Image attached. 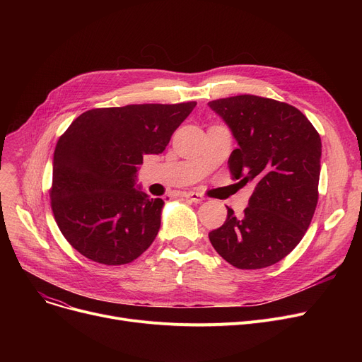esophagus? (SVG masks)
<instances>
[{"label": "esophagus", "mask_w": 362, "mask_h": 362, "mask_svg": "<svg viewBox=\"0 0 362 362\" xmlns=\"http://www.w3.org/2000/svg\"><path fill=\"white\" fill-rule=\"evenodd\" d=\"M182 197H185L186 199H191V201L195 202V204H199V202H202V201L205 199V198H204L201 194H198V192H183Z\"/></svg>", "instance_id": "34e87169"}]
</instances>
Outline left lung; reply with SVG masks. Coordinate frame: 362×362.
I'll list each match as a JSON object with an SVG mask.
<instances>
[{
	"instance_id": "obj_1",
	"label": "left lung",
	"mask_w": 362,
	"mask_h": 362,
	"mask_svg": "<svg viewBox=\"0 0 362 362\" xmlns=\"http://www.w3.org/2000/svg\"><path fill=\"white\" fill-rule=\"evenodd\" d=\"M230 127L238 148L229 170L255 189L242 217L208 233L214 250L236 269L269 267L293 251L318 202L321 139L303 114L286 103L236 95L208 103Z\"/></svg>"
}]
</instances>
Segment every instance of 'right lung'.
Listing matches in <instances>:
<instances>
[{
  "label": "right lung",
  "mask_w": 362,
  "mask_h": 362,
  "mask_svg": "<svg viewBox=\"0 0 362 362\" xmlns=\"http://www.w3.org/2000/svg\"><path fill=\"white\" fill-rule=\"evenodd\" d=\"M197 103L93 108L55 145L51 208L63 236L83 257L122 265L142 255L161 224V198L135 187L145 154H161Z\"/></svg>",
  "instance_id": "add662e5"
}]
</instances>
